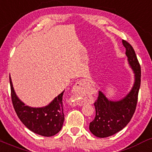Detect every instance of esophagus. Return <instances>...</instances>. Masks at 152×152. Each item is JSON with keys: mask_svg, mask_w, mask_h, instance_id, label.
<instances>
[{"mask_svg": "<svg viewBox=\"0 0 152 152\" xmlns=\"http://www.w3.org/2000/svg\"><path fill=\"white\" fill-rule=\"evenodd\" d=\"M88 82L85 80H80L78 82H77L76 84L75 85L73 88V95L72 98V102L74 105H83L84 103V99H83V94L85 90Z\"/></svg>", "mask_w": 152, "mask_h": 152, "instance_id": "obj_1", "label": "esophagus"}]
</instances>
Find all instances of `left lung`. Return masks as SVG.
Here are the masks:
<instances>
[{
	"label": "left lung",
	"mask_w": 152,
	"mask_h": 152,
	"mask_svg": "<svg viewBox=\"0 0 152 152\" xmlns=\"http://www.w3.org/2000/svg\"><path fill=\"white\" fill-rule=\"evenodd\" d=\"M126 48V54L129 65L134 73V83L131 91L124 98L117 101L108 100L102 92L99 91L95 102V117L90 123L89 129L93 135L105 138L121 131L130 122L135 112L138 94L141 85V67L135 51L126 41L122 40Z\"/></svg>",
	"instance_id": "1"
}]
</instances>
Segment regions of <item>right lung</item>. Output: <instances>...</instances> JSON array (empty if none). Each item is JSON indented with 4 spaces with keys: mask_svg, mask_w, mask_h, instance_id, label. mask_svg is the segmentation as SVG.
I'll use <instances>...</instances> for the list:
<instances>
[{
    "mask_svg": "<svg viewBox=\"0 0 152 152\" xmlns=\"http://www.w3.org/2000/svg\"><path fill=\"white\" fill-rule=\"evenodd\" d=\"M11 100L15 111L21 121L30 131L43 136H52L62 129L64 121L63 113V93L56 97L48 105L42 108H33L26 105L18 98L9 77Z\"/></svg>",
    "mask_w": 152,
    "mask_h": 152,
    "instance_id": "1",
    "label": "right lung"
}]
</instances>
